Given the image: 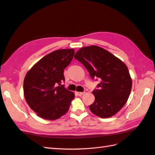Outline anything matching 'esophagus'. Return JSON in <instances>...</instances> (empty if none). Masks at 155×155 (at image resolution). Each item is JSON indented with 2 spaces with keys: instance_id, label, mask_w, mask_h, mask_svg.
<instances>
[{
  "instance_id": "obj_1",
  "label": "esophagus",
  "mask_w": 155,
  "mask_h": 155,
  "mask_svg": "<svg viewBox=\"0 0 155 155\" xmlns=\"http://www.w3.org/2000/svg\"><path fill=\"white\" fill-rule=\"evenodd\" d=\"M76 94H77L78 96H83L84 93V92H76Z\"/></svg>"
}]
</instances>
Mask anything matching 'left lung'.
Returning <instances> with one entry per match:
<instances>
[{
	"mask_svg": "<svg viewBox=\"0 0 155 155\" xmlns=\"http://www.w3.org/2000/svg\"><path fill=\"white\" fill-rule=\"evenodd\" d=\"M74 56L93 79L100 80L97 88L93 91L95 100L89 106L91 111L101 118L113 116L127 103L132 88V79L126 64L95 45L81 48Z\"/></svg>",
	"mask_w": 155,
	"mask_h": 155,
	"instance_id": "left-lung-1",
	"label": "left lung"
}]
</instances>
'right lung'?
Masks as SVG:
<instances>
[{"label": "right lung", "instance_id": "1", "mask_svg": "<svg viewBox=\"0 0 155 155\" xmlns=\"http://www.w3.org/2000/svg\"><path fill=\"white\" fill-rule=\"evenodd\" d=\"M74 49L51 52L37 62L25 76V100L38 116L53 120L67 113L74 94L61 84L64 69L71 63Z\"/></svg>", "mask_w": 155, "mask_h": 155}]
</instances>
